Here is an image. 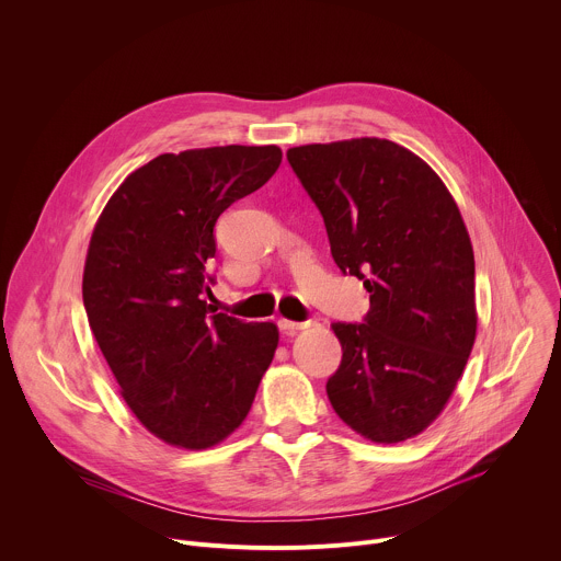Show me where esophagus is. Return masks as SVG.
<instances>
[{"instance_id":"esophagus-1","label":"esophagus","mask_w":561,"mask_h":561,"mask_svg":"<svg viewBox=\"0 0 561 561\" xmlns=\"http://www.w3.org/2000/svg\"><path fill=\"white\" fill-rule=\"evenodd\" d=\"M277 324H279V331H282V333L293 335V333H297L299 329H304L308 322H290V319H284V317H282Z\"/></svg>"}]
</instances>
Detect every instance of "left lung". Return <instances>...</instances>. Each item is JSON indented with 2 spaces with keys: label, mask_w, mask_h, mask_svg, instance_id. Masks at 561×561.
<instances>
[{
  "label": "left lung",
  "mask_w": 561,
  "mask_h": 561,
  "mask_svg": "<svg viewBox=\"0 0 561 561\" xmlns=\"http://www.w3.org/2000/svg\"><path fill=\"white\" fill-rule=\"evenodd\" d=\"M288 164L324 217L331 255L370 293L364 322H335V413L379 444L422 433L444 409L474 331V257L455 199L415 152L362 137L308 144Z\"/></svg>",
  "instance_id": "1"
}]
</instances>
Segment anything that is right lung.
Returning <instances> with one entry per match:
<instances>
[{
  "instance_id": "1",
  "label": "right lung",
  "mask_w": 561,
  "mask_h": 561,
  "mask_svg": "<svg viewBox=\"0 0 561 561\" xmlns=\"http://www.w3.org/2000/svg\"><path fill=\"white\" fill-rule=\"evenodd\" d=\"M277 146L164 152L108 199L84 266L91 331L135 417L180 448H208L251 411L279 333L202 295L217 217L279 169Z\"/></svg>"
}]
</instances>
